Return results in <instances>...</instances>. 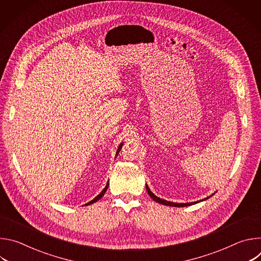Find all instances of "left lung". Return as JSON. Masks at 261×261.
Instances as JSON below:
<instances>
[{"mask_svg":"<svg viewBox=\"0 0 261 261\" xmlns=\"http://www.w3.org/2000/svg\"><path fill=\"white\" fill-rule=\"evenodd\" d=\"M145 188H146V191H147V193H148V195L151 196V198L152 199H154L156 202H158V203H161V204H164V205H169V206H177V207H181V206H188V205H192V204H195V203H198V202H200V201H203V200H206L207 198H210L211 196H213L215 193H213L211 196H208V197H206V198H204V199H201V200H198V201H194V202H187V203H176V202H171V201H167V200H165V199H161L160 197H158V196H156L151 190H150V188H148V186L145 184Z\"/></svg>","mask_w":261,"mask_h":261,"instance_id":"left-lung-1","label":"left lung"}]
</instances>
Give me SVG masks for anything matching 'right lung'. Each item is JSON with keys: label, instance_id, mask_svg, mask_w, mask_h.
Here are the masks:
<instances>
[{"label": "right lung", "instance_id": "add662e5", "mask_svg": "<svg viewBox=\"0 0 261 261\" xmlns=\"http://www.w3.org/2000/svg\"><path fill=\"white\" fill-rule=\"evenodd\" d=\"M122 146H123V142H121L120 143V145H119V147H118V151H117V154H116V156H118V154L120 153V151H121V148H122ZM108 185H109V181H107V184H106V186H105V188L101 191V193L100 194H98L93 200H91L90 202H88V203H86L85 205H90V204H92V203H94V202H96V201H98L100 198H102V196L105 194V192H106V190H107V188H108Z\"/></svg>", "mask_w": 261, "mask_h": 261}]
</instances>
